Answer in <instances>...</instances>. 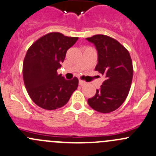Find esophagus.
<instances>
[{
  "instance_id": "esophagus-1",
  "label": "esophagus",
  "mask_w": 156,
  "mask_h": 156,
  "mask_svg": "<svg viewBox=\"0 0 156 156\" xmlns=\"http://www.w3.org/2000/svg\"><path fill=\"white\" fill-rule=\"evenodd\" d=\"M86 84V82L83 81V80H79V85L80 86H83V85Z\"/></svg>"
}]
</instances>
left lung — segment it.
I'll use <instances>...</instances> for the list:
<instances>
[{
	"label": "left lung",
	"instance_id": "left-lung-1",
	"mask_svg": "<svg viewBox=\"0 0 156 156\" xmlns=\"http://www.w3.org/2000/svg\"><path fill=\"white\" fill-rule=\"evenodd\" d=\"M94 44L98 52L95 70L104 75L105 80L88 104L101 113H110L125 101L130 91L133 69L128 51L117 40L105 35L86 38Z\"/></svg>",
	"mask_w": 156,
	"mask_h": 156
}]
</instances>
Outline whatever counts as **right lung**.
<instances>
[{
	"label": "right lung",
	"mask_w": 156,
	"mask_h": 156,
	"mask_svg": "<svg viewBox=\"0 0 156 156\" xmlns=\"http://www.w3.org/2000/svg\"><path fill=\"white\" fill-rule=\"evenodd\" d=\"M77 39L51 32L28 49L23 65L24 84L32 101L41 108L55 110L65 105L77 89V78L67 80L57 73L67 51Z\"/></svg>",
	"instance_id": "1"
}]
</instances>
